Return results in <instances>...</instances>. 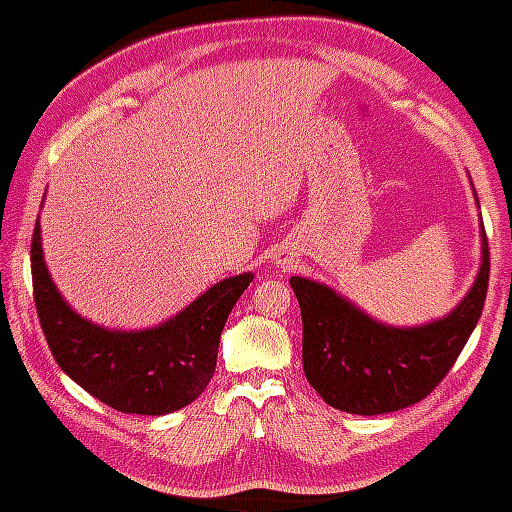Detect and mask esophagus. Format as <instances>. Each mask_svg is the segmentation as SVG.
Listing matches in <instances>:
<instances>
[{
	"mask_svg": "<svg viewBox=\"0 0 512 512\" xmlns=\"http://www.w3.org/2000/svg\"><path fill=\"white\" fill-rule=\"evenodd\" d=\"M276 264H281V267H289L291 260H286V257H284V260H281V257H279V260H276Z\"/></svg>",
	"mask_w": 512,
	"mask_h": 512,
	"instance_id": "1",
	"label": "esophagus"
}]
</instances>
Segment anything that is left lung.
I'll use <instances>...</instances> for the list:
<instances>
[{
	"mask_svg": "<svg viewBox=\"0 0 512 512\" xmlns=\"http://www.w3.org/2000/svg\"><path fill=\"white\" fill-rule=\"evenodd\" d=\"M489 240L481 228V267L460 305L419 327L368 317L330 286L291 276L303 317V370L334 409L375 416L411 407L436 390L477 327L489 289Z\"/></svg>",
	"mask_w": 512,
	"mask_h": 512,
	"instance_id": "8db88e82",
	"label": "left lung"
}]
</instances>
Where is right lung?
Segmentation results:
<instances>
[{
  "instance_id": "add662e5",
  "label": "right lung",
  "mask_w": 512,
  "mask_h": 512,
  "mask_svg": "<svg viewBox=\"0 0 512 512\" xmlns=\"http://www.w3.org/2000/svg\"><path fill=\"white\" fill-rule=\"evenodd\" d=\"M33 298L60 368L88 395L125 414L161 416L195 402L216 370L219 339L252 274L228 276L158 327L105 330L76 315L50 279L40 223L31 243Z\"/></svg>"
}]
</instances>
